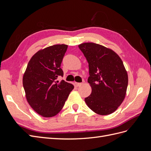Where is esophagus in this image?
Returning a JSON list of instances; mask_svg holds the SVG:
<instances>
[{
	"instance_id": "esophagus-1",
	"label": "esophagus",
	"mask_w": 151,
	"mask_h": 151,
	"mask_svg": "<svg viewBox=\"0 0 151 151\" xmlns=\"http://www.w3.org/2000/svg\"><path fill=\"white\" fill-rule=\"evenodd\" d=\"M82 84H83V83H76V85L77 87L81 86Z\"/></svg>"
}]
</instances>
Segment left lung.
Masks as SVG:
<instances>
[{
	"label": "left lung",
	"instance_id": "left-lung-1",
	"mask_svg": "<svg viewBox=\"0 0 151 151\" xmlns=\"http://www.w3.org/2000/svg\"><path fill=\"white\" fill-rule=\"evenodd\" d=\"M89 63L92 92L85 98L88 106L101 115L115 111L124 100L128 74L120 57L111 49L94 43L79 45Z\"/></svg>",
	"mask_w": 151,
	"mask_h": 151
}]
</instances>
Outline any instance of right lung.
Listing matches in <instances>:
<instances>
[{"instance_id":"add662e5","label":"right lung","mask_w":151,"mask_h":151,"mask_svg":"<svg viewBox=\"0 0 151 151\" xmlns=\"http://www.w3.org/2000/svg\"><path fill=\"white\" fill-rule=\"evenodd\" d=\"M67 45H55L40 50L31 57L22 78L27 101L43 117L55 116L60 111L74 86L62 80L60 68Z\"/></svg>"}]
</instances>
